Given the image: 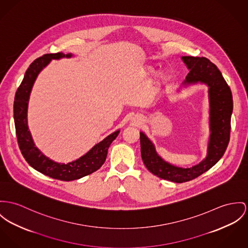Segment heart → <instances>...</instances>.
<instances>
[{
    "label": "heart",
    "instance_id": "b5f03b06",
    "mask_svg": "<svg viewBox=\"0 0 248 248\" xmlns=\"http://www.w3.org/2000/svg\"><path fill=\"white\" fill-rule=\"evenodd\" d=\"M147 72H148V74L153 75V74L155 73V69H154L153 67H149V68L147 69ZM170 77H171V76H170L169 72H167V71H161V72H159V73L157 74L156 80H157V82H158L159 84H163V83L167 82V81L170 79Z\"/></svg>",
    "mask_w": 248,
    "mask_h": 248
}]
</instances>
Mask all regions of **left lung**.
<instances>
[{"instance_id": "1", "label": "left lung", "mask_w": 248, "mask_h": 248, "mask_svg": "<svg viewBox=\"0 0 248 248\" xmlns=\"http://www.w3.org/2000/svg\"><path fill=\"white\" fill-rule=\"evenodd\" d=\"M181 59L189 74L179 90L196 84H204L208 87L210 136L206 157L190 168L172 165L157 154L154 142L145 133L140 132V154L146 168L155 175L176 183L196 178L220 160L229 144L233 110L231 91L221 72L212 62L206 57H181Z\"/></svg>"}]
</instances>
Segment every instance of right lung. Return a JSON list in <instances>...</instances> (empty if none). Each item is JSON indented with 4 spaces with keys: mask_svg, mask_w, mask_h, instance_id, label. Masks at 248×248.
<instances>
[{
    "mask_svg": "<svg viewBox=\"0 0 248 248\" xmlns=\"http://www.w3.org/2000/svg\"><path fill=\"white\" fill-rule=\"evenodd\" d=\"M74 57L73 54H46L31 63L15 95L14 121L19 149L28 164L35 170L52 178L63 181H72L84 177L97 171L106 161L108 150L120 133V129L106 137L90 151L74 161L59 163L46 156L36 146L28 127L27 110L29 98L39 73L52 61L63 57Z\"/></svg>",
    "mask_w": 248,
    "mask_h": 248,
    "instance_id": "right-lung-1",
    "label": "right lung"
}]
</instances>
